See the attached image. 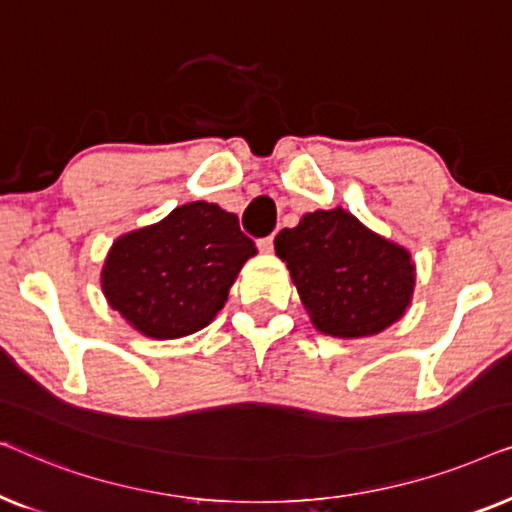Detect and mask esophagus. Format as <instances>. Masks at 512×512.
<instances>
[{"label": "esophagus", "mask_w": 512, "mask_h": 512, "mask_svg": "<svg viewBox=\"0 0 512 512\" xmlns=\"http://www.w3.org/2000/svg\"><path fill=\"white\" fill-rule=\"evenodd\" d=\"M258 249L265 251V254H270V251L275 249V237H272V235L261 237V240H258Z\"/></svg>", "instance_id": "obj_1"}]
</instances>
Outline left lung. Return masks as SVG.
<instances>
[{"label": "left lung", "instance_id": "8db88e82", "mask_svg": "<svg viewBox=\"0 0 512 512\" xmlns=\"http://www.w3.org/2000/svg\"><path fill=\"white\" fill-rule=\"evenodd\" d=\"M275 251L312 324L333 338L380 333L410 305L415 265L408 251L340 207L305 214L296 228L279 230Z\"/></svg>", "mask_w": 512, "mask_h": 512}]
</instances>
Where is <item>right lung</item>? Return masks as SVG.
I'll return each mask as SVG.
<instances>
[{"label":"right lung","instance_id":"obj_1","mask_svg":"<svg viewBox=\"0 0 512 512\" xmlns=\"http://www.w3.org/2000/svg\"><path fill=\"white\" fill-rule=\"evenodd\" d=\"M254 254L256 244L235 214L188 202L156 226L118 237L104 263L102 291L149 338H184L216 317Z\"/></svg>","mask_w":512,"mask_h":512}]
</instances>
